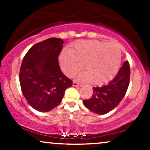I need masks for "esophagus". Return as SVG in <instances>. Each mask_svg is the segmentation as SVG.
Returning <instances> with one entry per match:
<instances>
[{"label": "esophagus", "instance_id": "34e87169", "mask_svg": "<svg viewBox=\"0 0 150 150\" xmlns=\"http://www.w3.org/2000/svg\"><path fill=\"white\" fill-rule=\"evenodd\" d=\"M73 85L74 86V87H80V86L81 85L79 82H75V81H73Z\"/></svg>", "mask_w": 150, "mask_h": 150}]
</instances>
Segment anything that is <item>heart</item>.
Instances as JSON below:
<instances>
[{"instance_id":"1","label":"heart","mask_w":150,"mask_h":150,"mask_svg":"<svg viewBox=\"0 0 150 150\" xmlns=\"http://www.w3.org/2000/svg\"><path fill=\"white\" fill-rule=\"evenodd\" d=\"M121 54L116 44L97 40L77 41L72 50L65 49L60 56V64L68 76L83 67L87 72L79 75L80 80L92 81L97 85L108 83L119 70Z\"/></svg>"}]
</instances>
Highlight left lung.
<instances>
[{
    "label": "left lung",
    "mask_w": 150,
    "mask_h": 150,
    "mask_svg": "<svg viewBox=\"0 0 150 150\" xmlns=\"http://www.w3.org/2000/svg\"><path fill=\"white\" fill-rule=\"evenodd\" d=\"M130 77V65L128 61H125L112 81L101 87L93 88L92 97L84 100V105L92 112L101 115L114 109L125 95Z\"/></svg>",
    "instance_id": "1"
}]
</instances>
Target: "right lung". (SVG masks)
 I'll list each match as a JSON object with an SVG mask.
<instances>
[{"label": "right lung", "instance_id": "1", "mask_svg": "<svg viewBox=\"0 0 150 150\" xmlns=\"http://www.w3.org/2000/svg\"><path fill=\"white\" fill-rule=\"evenodd\" d=\"M64 42L49 38L34 44L22 60L20 83L28 104L40 112H46L61 102L65 91L73 82L62 73L58 57Z\"/></svg>", "mask_w": 150, "mask_h": 150}]
</instances>
